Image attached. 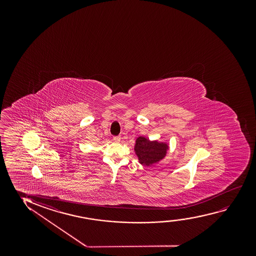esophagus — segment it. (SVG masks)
I'll list each match as a JSON object with an SVG mask.
<instances>
[{
	"label": "esophagus",
	"mask_w": 256,
	"mask_h": 256,
	"mask_svg": "<svg viewBox=\"0 0 256 256\" xmlns=\"http://www.w3.org/2000/svg\"><path fill=\"white\" fill-rule=\"evenodd\" d=\"M112 140L116 142H119L120 140V136H116L112 137Z\"/></svg>",
	"instance_id": "obj_1"
}]
</instances>
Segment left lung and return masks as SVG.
<instances>
[{
    "instance_id": "left-lung-1",
    "label": "left lung",
    "mask_w": 256,
    "mask_h": 256,
    "mask_svg": "<svg viewBox=\"0 0 256 256\" xmlns=\"http://www.w3.org/2000/svg\"><path fill=\"white\" fill-rule=\"evenodd\" d=\"M168 148L166 144L158 140L151 142L144 136L138 137L134 145V151L139 162L145 166H150L162 160L166 156Z\"/></svg>"
}]
</instances>
